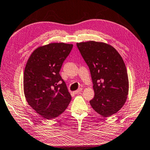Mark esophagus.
<instances>
[{
	"label": "esophagus",
	"mask_w": 150,
	"mask_h": 150,
	"mask_svg": "<svg viewBox=\"0 0 150 150\" xmlns=\"http://www.w3.org/2000/svg\"><path fill=\"white\" fill-rule=\"evenodd\" d=\"M82 88H78V90H76V91H75L74 93L75 94H80L82 92Z\"/></svg>",
	"instance_id": "1"
}]
</instances>
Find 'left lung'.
I'll list each match as a JSON object with an SVG mask.
<instances>
[{"label": "left lung", "instance_id": "8db88e82", "mask_svg": "<svg viewBox=\"0 0 150 150\" xmlns=\"http://www.w3.org/2000/svg\"><path fill=\"white\" fill-rule=\"evenodd\" d=\"M76 45L93 81L94 96L90 104L99 115L111 116L124 105L128 94L125 64L117 50L107 43L90 41Z\"/></svg>", "mask_w": 150, "mask_h": 150}]
</instances>
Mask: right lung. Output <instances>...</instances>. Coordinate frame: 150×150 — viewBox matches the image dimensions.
<instances>
[{"label":"right lung","instance_id":"add662e5","mask_svg":"<svg viewBox=\"0 0 150 150\" xmlns=\"http://www.w3.org/2000/svg\"><path fill=\"white\" fill-rule=\"evenodd\" d=\"M72 47V44L50 43L37 48L27 62L23 77L25 98L45 119L58 117L72 99L59 71Z\"/></svg>","mask_w":150,"mask_h":150}]
</instances>
